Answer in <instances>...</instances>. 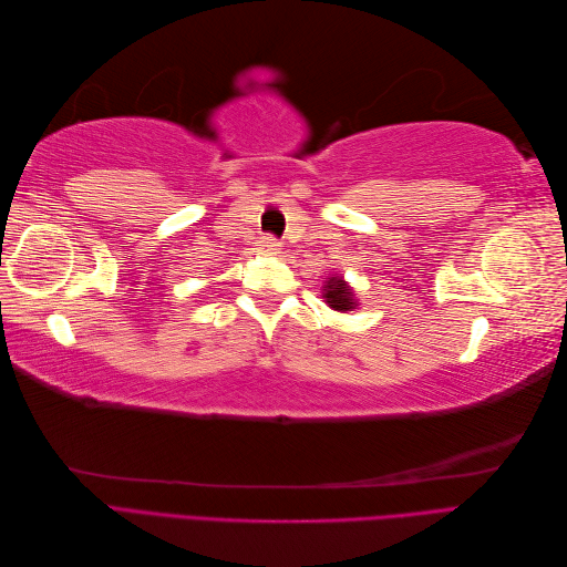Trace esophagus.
<instances>
[{"label": "esophagus", "mask_w": 567, "mask_h": 567, "mask_svg": "<svg viewBox=\"0 0 567 567\" xmlns=\"http://www.w3.org/2000/svg\"><path fill=\"white\" fill-rule=\"evenodd\" d=\"M279 250H281V244L277 241V238L262 236L260 241H257V252L260 255H279Z\"/></svg>", "instance_id": "obj_1"}]
</instances>
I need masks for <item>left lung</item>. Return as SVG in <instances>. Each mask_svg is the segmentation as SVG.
Segmentation results:
<instances>
[{"label":"left lung","mask_w":567,"mask_h":567,"mask_svg":"<svg viewBox=\"0 0 567 567\" xmlns=\"http://www.w3.org/2000/svg\"><path fill=\"white\" fill-rule=\"evenodd\" d=\"M323 298L329 302V307L338 312H352L357 310V300H354V290L346 284L342 277H331L323 286Z\"/></svg>","instance_id":"obj_1"}]
</instances>
